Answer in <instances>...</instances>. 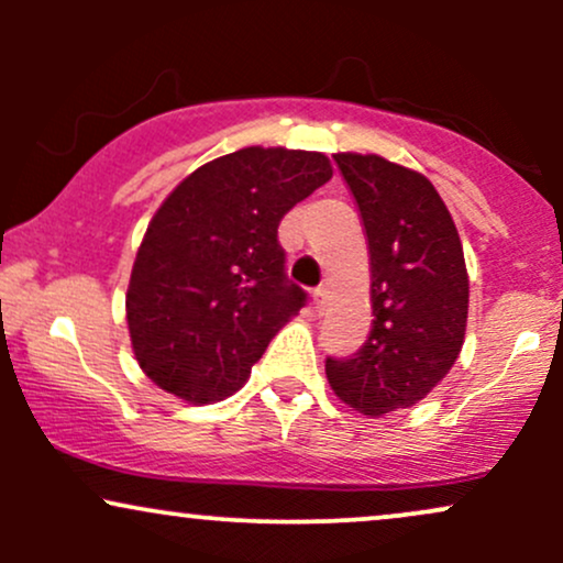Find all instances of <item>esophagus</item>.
Masks as SVG:
<instances>
[{
    "label": "esophagus",
    "instance_id": "1",
    "mask_svg": "<svg viewBox=\"0 0 563 563\" xmlns=\"http://www.w3.org/2000/svg\"><path fill=\"white\" fill-rule=\"evenodd\" d=\"M312 303H314V312H318V314L325 312V307H328V290H325V288L314 290V294H312Z\"/></svg>",
    "mask_w": 563,
    "mask_h": 563
}]
</instances>
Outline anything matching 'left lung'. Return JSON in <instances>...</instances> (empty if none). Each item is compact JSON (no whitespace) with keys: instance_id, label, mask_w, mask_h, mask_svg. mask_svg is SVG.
Wrapping results in <instances>:
<instances>
[{"instance_id":"8db88e82","label":"left lung","mask_w":563,"mask_h":563,"mask_svg":"<svg viewBox=\"0 0 563 563\" xmlns=\"http://www.w3.org/2000/svg\"><path fill=\"white\" fill-rule=\"evenodd\" d=\"M371 251L373 328L357 354L328 357L335 397L365 416L416 405L466 339L468 273L448 206L423 174L380 156L335 153Z\"/></svg>"}]
</instances>
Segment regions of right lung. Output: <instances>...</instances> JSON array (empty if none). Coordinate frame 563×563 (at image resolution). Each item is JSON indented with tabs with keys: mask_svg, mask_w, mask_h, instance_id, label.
<instances>
[{
	"mask_svg": "<svg viewBox=\"0 0 563 563\" xmlns=\"http://www.w3.org/2000/svg\"><path fill=\"white\" fill-rule=\"evenodd\" d=\"M333 177L328 156L243 147L185 177L147 224L126 290L134 357L153 384L209 405L249 380L307 294L277 224Z\"/></svg>",
	"mask_w": 563,
	"mask_h": 563,
	"instance_id": "1",
	"label": "right lung"
}]
</instances>
